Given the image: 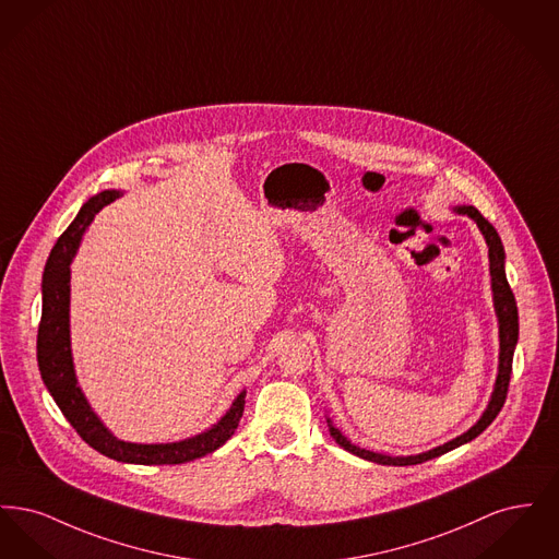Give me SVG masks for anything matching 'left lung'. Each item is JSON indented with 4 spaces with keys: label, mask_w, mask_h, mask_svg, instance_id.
<instances>
[{
    "label": "left lung",
    "mask_w": 559,
    "mask_h": 559,
    "mask_svg": "<svg viewBox=\"0 0 559 559\" xmlns=\"http://www.w3.org/2000/svg\"><path fill=\"white\" fill-rule=\"evenodd\" d=\"M452 213L459 215H467L478 224L479 233L486 240L488 247V264H490V289H492V306H495V314L499 322V371L495 379V388L488 400V406L484 408V413L479 415L478 421L469 427L467 431H463L461 436L452 438L449 442L431 449V451L419 452V454H406V456H392V454H383V452L367 451L360 449L356 444H352V440H347L346 436L333 426V421L326 417L329 431L333 436V440L344 449L352 452L365 461H372L379 465H417L429 459H436L444 452L459 449L461 444L472 442L474 438H478L479 433L495 421V417L499 415V411L503 408L507 399V388H509V379H511V362H513V352L518 346V333H520V324H518V306H515V297L511 293V287L507 283L506 274V249L499 233L495 230V226L474 207V205H454Z\"/></svg>",
    "instance_id": "left-lung-1"
}]
</instances>
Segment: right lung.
Segmentation results:
<instances>
[{"mask_svg": "<svg viewBox=\"0 0 559 559\" xmlns=\"http://www.w3.org/2000/svg\"><path fill=\"white\" fill-rule=\"evenodd\" d=\"M121 190H103L81 205L71 226L60 235L50 251L41 281V322L37 333V360L41 379L53 402L78 429L81 438L108 459L135 465H180L201 459L226 444L239 427L245 408V390L233 400L230 408L210 429L178 442L138 444L119 440L85 399L78 381L71 349V264L80 251L81 240L96 213L119 199Z\"/></svg>", "mask_w": 559, "mask_h": 559, "instance_id": "1", "label": "right lung"}]
</instances>
